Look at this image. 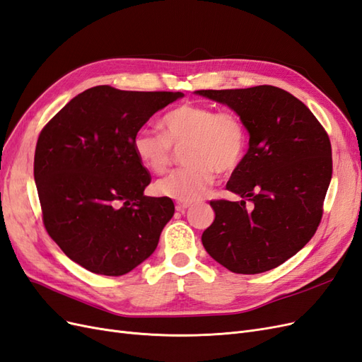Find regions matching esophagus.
<instances>
[{"label": "esophagus", "instance_id": "34e87169", "mask_svg": "<svg viewBox=\"0 0 362 362\" xmlns=\"http://www.w3.org/2000/svg\"><path fill=\"white\" fill-rule=\"evenodd\" d=\"M189 206H190V204H185V202H178L177 205H175V208H177V211H181V213H184L185 210H187Z\"/></svg>", "mask_w": 362, "mask_h": 362}]
</instances>
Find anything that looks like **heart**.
<instances>
[{"label":"heart","instance_id":"obj_1","mask_svg":"<svg viewBox=\"0 0 362 362\" xmlns=\"http://www.w3.org/2000/svg\"><path fill=\"white\" fill-rule=\"evenodd\" d=\"M161 136L141 129L133 137V151L141 166L163 173L172 161V149H182V161L189 166L173 170L158 180V196L190 204L201 199L214 181L216 170L233 172L247 146L245 124L234 113H217L205 104L185 103L164 113L160 120Z\"/></svg>","mask_w":362,"mask_h":362}]
</instances>
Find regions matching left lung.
I'll return each instance as SVG.
<instances>
[{
  "label": "left lung",
  "instance_id": "obj_1",
  "mask_svg": "<svg viewBox=\"0 0 362 362\" xmlns=\"http://www.w3.org/2000/svg\"><path fill=\"white\" fill-rule=\"evenodd\" d=\"M194 93L228 105L249 133V149L226 184L242 201L210 202L216 217L202 245L234 273L275 269L298 254L320 223L332 178L329 137L308 107L275 86Z\"/></svg>",
  "mask_w": 362,
  "mask_h": 362
}]
</instances>
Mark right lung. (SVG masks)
<instances>
[{
  "label": "right lung",
  "mask_w": 362,
  "mask_h": 362,
  "mask_svg": "<svg viewBox=\"0 0 362 362\" xmlns=\"http://www.w3.org/2000/svg\"><path fill=\"white\" fill-rule=\"evenodd\" d=\"M182 96L96 86L72 98L42 129L35 181L43 225L76 264L120 276L154 254L175 205L144 194L151 177L133 137Z\"/></svg>",
  "instance_id": "obj_1"
}]
</instances>
